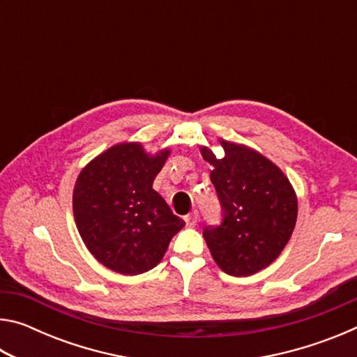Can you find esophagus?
<instances>
[{
	"mask_svg": "<svg viewBox=\"0 0 357 357\" xmlns=\"http://www.w3.org/2000/svg\"><path fill=\"white\" fill-rule=\"evenodd\" d=\"M198 219H200V217H198V213H197V211H193V213L187 214V215L184 217V220H185V223H187V227H195L197 223H198Z\"/></svg>",
	"mask_w": 357,
	"mask_h": 357,
	"instance_id": "1",
	"label": "esophagus"
}]
</instances>
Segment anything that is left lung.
<instances>
[{
  "mask_svg": "<svg viewBox=\"0 0 357 357\" xmlns=\"http://www.w3.org/2000/svg\"><path fill=\"white\" fill-rule=\"evenodd\" d=\"M225 157L203 146L214 167L211 181L222 204L220 225L203 236L217 266L229 275L247 277L269 266L285 249L298 219V198L279 167L258 151L220 140Z\"/></svg>",
  "mask_w": 357,
  "mask_h": 357,
  "instance_id": "1",
  "label": "left lung"
}]
</instances>
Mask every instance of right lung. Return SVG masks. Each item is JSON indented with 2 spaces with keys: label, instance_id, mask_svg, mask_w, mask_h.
<instances>
[{
  "label": "right lung",
  "instance_id": "add662e5",
  "mask_svg": "<svg viewBox=\"0 0 357 357\" xmlns=\"http://www.w3.org/2000/svg\"><path fill=\"white\" fill-rule=\"evenodd\" d=\"M170 149L148 154L140 143H119L78 174L72 197L78 233L105 268L137 275L155 268L185 223L153 189Z\"/></svg>",
  "mask_w": 357,
  "mask_h": 357
}]
</instances>
